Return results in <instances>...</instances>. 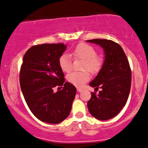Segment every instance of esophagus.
Wrapping results in <instances>:
<instances>
[{"mask_svg": "<svg viewBox=\"0 0 148 148\" xmlns=\"http://www.w3.org/2000/svg\"><path fill=\"white\" fill-rule=\"evenodd\" d=\"M82 91H83V89H80V88H79V87H77V91H78V92H81Z\"/></svg>", "mask_w": 148, "mask_h": 148, "instance_id": "esophagus-1", "label": "esophagus"}]
</instances>
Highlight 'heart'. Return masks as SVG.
Segmentation results:
<instances>
[{
    "mask_svg": "<svg viewBox=\"0 0 148 148\" xmlns=\"http://www.w3.org/2000/svg\"><path fill=\"white\" fill-rule=\"evenodd\" d=\"M70 55L75 59L84 61L83 70H87L95 74L98 72L102 65V59L97 57V51L93 46L87 44H80L73 50ZM59 65L61 70L69 72L72 70V61L70 56L63 54L59 59ZM90 79V74L87 71L81 72H72L68 75V80L76 87H82Z\"/></svg>",
    "mask_w": 148,
    "mask_h": 148,
    "instance_id": "heart-1",
    "label": "heart"
}]
</instances>
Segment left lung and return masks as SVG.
Wrapping results in <instances>:
<instances>
[{
    "label": "left lung",
    "mask_w": 148,
    "mask_h": 148,
    "mask_svg": "<svg viewBox=\"0 0 148 148\" xmlns=\"http://www.w3.org/2000/svg\"><path fill=\"white\" fill-rule=\"evenodd\" d=\"M103 48L104 61L98 75L89 85L101 91L91 93L87 102L91 115L99 120L115 117L126 105L131 86V70L125 52L117 43L108 40H87Z\"/></svg>",
    "instance_id": "left-lung-1"
}]
</instances>
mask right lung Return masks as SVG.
Instances as JSON below:
<instances>
[{
    "mask_svg": "<svg viewBox=\"0 0 148 148\" xmlns=\"http://www.w3.org/2000/svg\"><path fill=\"white\" fill-rule=\"evenodd\" d=\"M63 44H45L32 46L23 57L20 83L29 109L40 121L56 124L70 115L76 89L65 82L59 59L66 50ZM56 86H63L55 92Z\"/></svg>",
    "mask_w": 148,
    "mask_h": 148,
    "instance_id": "obj_1",
    "label": "right lung"
}]
</instances>
